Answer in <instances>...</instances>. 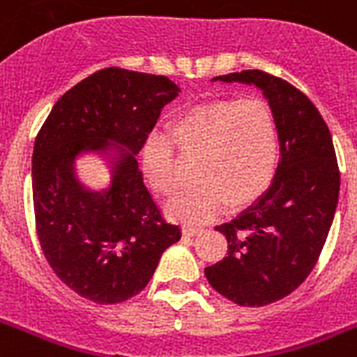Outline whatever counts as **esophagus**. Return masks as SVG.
<instances>
[{
	"mask_svg": "<svg viewBox=\"0 0 357 357\" xmlns=\"http://www.w3.org/2000/svg\"><path fill=\"white\" fill-rule=\"evenodd\" d=\"M202 231H204V228H200V226H183L185 235H198Z\"/></svg>",
	"mask_w": 357,
	"mask_h": 357,
	"instance_id": "1",
	"label": "esophagus"
}]
</instances>
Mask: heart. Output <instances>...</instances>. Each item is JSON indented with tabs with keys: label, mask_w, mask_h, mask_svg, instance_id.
I'll list each match as a JSON object with an SVG mask.
<instances>
[{
	"label": "heart",
	"mask_w": 357,
	"mask_h": 357,
	"mask_svg": "<svg viewBox=\"0 0 357 357\" xmlns=\"http://www.w3.org/2000/svg\"><path fill=\"white\" fill-rule=\"evenodd\" d=\"M196 157L195 183L168 202V215L181 222H206L226 202L241 206L271 185L280 157L276 119L261 98L220 100L187 111L168 128V140L150 137L140 161L157 195L176 189L174 150Z\"/></svg>",
	"instance_id": "obj_1"
}]
</instances>
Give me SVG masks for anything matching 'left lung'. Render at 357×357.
I'll return each mask as SVG.
<instances>
[{
    "instance_id": "obj_1",
    "label": "left lung",
    "mask_w": 357,
    "mask_h": 357,
    "mask_svg": "<svg viewBox=\"0 0 357 357\" xmlns=\"http://www.w3.org/2000/svg\"><path fill=\"white\" fill-rule=\"evenodd\" d=\"M213 81L257 86L276 119L282 157L271 187L215 228L228 238V255L206 268L222 296L259 307L293 293L313 271L337 209V159L326 122L296 86L261 70Z\"/></svg>"
}]
</instances>
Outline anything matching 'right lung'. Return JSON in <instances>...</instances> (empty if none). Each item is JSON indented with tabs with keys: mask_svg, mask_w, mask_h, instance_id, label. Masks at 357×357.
Here are the masks:
<instances>
[{
	"mask_svg": "<svg viewBox=\"0 0 357 357\" xmlns=\"http://www.w3.org/2000/svg\"><path fill=\"white\" fill-rule=\"evenodd\" d=\"M179 86L165 75L105 68L53 105L33 150L36 234L47 263L72 291L96 304L139 294L181 229L162 218L135 155ZM107 158L112 181L80 183L75 161Z\"/></svg>",
	"mask_w": 357,
	"mask_h": 357,
	"instance_id": "obj_1",
	"label": "right lung"
}]
</instances>
